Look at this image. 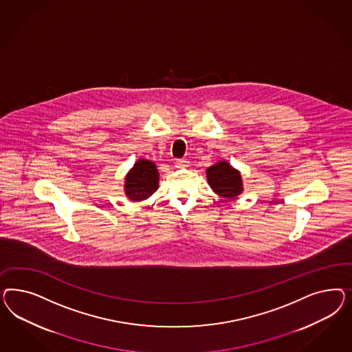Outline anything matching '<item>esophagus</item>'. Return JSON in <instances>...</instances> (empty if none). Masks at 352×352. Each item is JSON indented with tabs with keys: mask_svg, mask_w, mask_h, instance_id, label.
<instances>
[{
	"mask_svg": "<svg viewBox=\"0 0 352 352\" xmlns=\"http://www.w3.org/2000/svg\"><path fill=\"white\" fill-rule=\"evenodd\" d=\"M188 164H190V161L187 160V159H179V160L175 161V168H187L188 166Z\"/></svg>",
	"mask_w": 352,
	"mask_h": 352,
	"instance_id": "1",
	"label": "esophagus"
}]
</instances>
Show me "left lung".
Masks as SVG:
<instances>
[{
    "instance_id": "left-lung-1",
    "label": "left lung",
    "mask_w": 352,
    "mask_h": 352,
    "mask_svg": "<svg viewBox=\"0 0 352 352\" xmlns=\"http://www.w3.org/2000/svg\"><path fill=\"white\" fill-rule=\"evenodd\" d=\"M206 179L214 193L224 199H234L244 191L241 173L228 161H218L206 169Z\"/></svg>"
}]
</instances>
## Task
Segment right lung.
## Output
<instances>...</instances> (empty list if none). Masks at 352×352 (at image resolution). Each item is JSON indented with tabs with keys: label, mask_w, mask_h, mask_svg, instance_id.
<instances>
[{
	"label": "right lung",
	"mask_w": 352,
	"mask_h": 352,
	"mask_svg": "<svg viewBox=\"0 0 352 352\" xmlns=\"http://www.w3.org/2000/svg\"><path fill=\"white\" fill-rule=\"evenodd\" d=\"M160 174L153 161L138 159L125 175L124 192L131 201L147 200L159 188Z\"/></svg>",
	"instance_id": "right-lung-1"
}]
</instances>
